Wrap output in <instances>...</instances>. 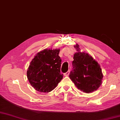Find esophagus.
<instances>
[{"label": "esophagus", "instance_id": "1", "mask_svg": "<svg viewBox=\"0 0 120 120\" xmlns=\"http://www.w3.org/2000/svg\"><path fill=\"white\" fill-rule=\"evenodd\" d=\"M70 71H68L67 73H65L64 74V76H68L70 74Z\"/></svg>", "mask_w": 120, "mask_h": 120}]
</instances>
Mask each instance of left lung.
<instances>
[{
	"label": "left lung",
	"instance_id": "8db88e82",
	"mask_svg": "<svg viewBox=\"0 0 120 120\" xmlns=\"http://www.w3.org/2000/svg\"><path fill=\"white\" fill-rule=\"evenodd\" d=\"M74 47L73 70L69 77L79 90L86 93L96 91L102 83L103 75L101 66L88 53L81 52L78 44Z\"/></svg>",
	"mask_w": 120,
	"mask_h": 120
}]
</instances>
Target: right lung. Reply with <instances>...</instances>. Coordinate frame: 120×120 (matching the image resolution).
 Wrapping results in <instances>:
<instances>
[{
  "instance_id": "right-lung-1",
  "label": "right lung",
  "mask_w": 120,
  "mask_h": 120,
  "mask_svg": "<svg viewBox=\"0 0 120 120\" xmlns=\"http://www.w3.org/2000/svg\"><path fill=\"white\" fill-rule=\"evenodd\" d=\"M60 49H45L38 52L27 71V78L35 90L49 92L63 78L60 73L61 59Z\"/></svg>"
}]
</instances>
